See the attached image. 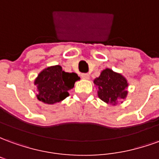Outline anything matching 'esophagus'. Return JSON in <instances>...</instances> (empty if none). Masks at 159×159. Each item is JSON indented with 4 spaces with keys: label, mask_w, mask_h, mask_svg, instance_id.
Wrapping results in <instances>:
<instances>
[{
    "label": "esophagus",
    "mask_w": 159,
    "mask_h": 159,
    "mask_svg": "<svg viewBox=\"0 0 159 159\" xmlns=\"http://www.w3.org/2000/svg\"><path fill=\"white\" fill-rule=\"evenodd\" d=\"M81 76H82V78H83V79H89V74H88V73H83L81 75Z\"/></svg>",
    "instance_id": "1"
}]
</instances>
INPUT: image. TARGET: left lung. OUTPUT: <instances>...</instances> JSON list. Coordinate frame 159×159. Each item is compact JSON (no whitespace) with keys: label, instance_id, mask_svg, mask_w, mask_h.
Masks as SVG:
<instances>
[{"label":"left lung","instance_id":"left-lung-1","mask_svg":"<svg viewBox=\"0 0 159 159\" xmlns=\"http://www.w3.org/2000/svg\"><path fill=\"white\" fill-rule=\"evenodd\" d=\"M93 83L98 89V97L107 104L115 106L128 95L129 83L126 78L109 68L103 70L100 76L93 80Z\"/></svg>","mask_w":159,"mask_h":159}]
</instances>
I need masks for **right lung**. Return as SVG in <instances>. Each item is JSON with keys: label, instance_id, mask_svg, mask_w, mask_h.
Listing matches in <instances>:
<instances>
[{"label": "right lung", "instance_id": "right-lung-1", "mask_svg": "<svg viewBox=\"0 0 159 159\" xmlns=\"http://www.w3.org/2000/svg\"><path fill=\"white\" fill-rule=\"evenodd\" d=\"M80 80L77 74L65 72L60 66L47 67L35 79L38 94L37 99L43 103L53 105L69 96V90L74 88L76 81Z\"/></svg>", "mask_w": 159, "mask_h": 159}]
</instances>
